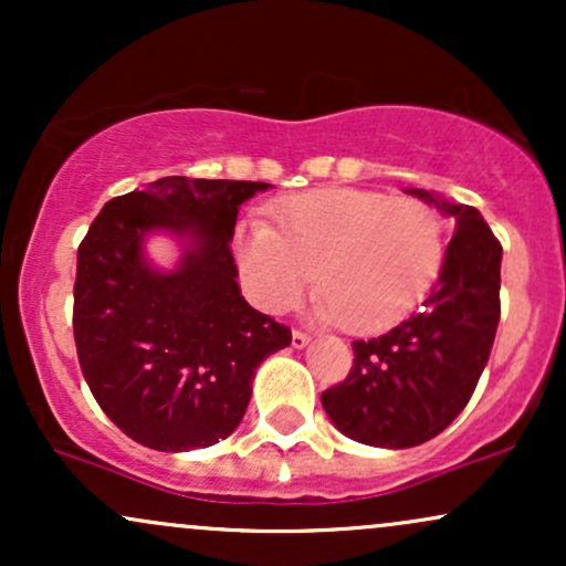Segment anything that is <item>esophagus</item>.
I'll use <instances>...</instances> for the list:
<instances>
[{
  "mask_svg": "<svg viewBox=\"0 0 566 566\" xmlns=\"http://www.w3.org/2000/svg\"><path fill=\"white\" fill-rule=\"evenodd\" d=\"M308 340H311V337L301 333V329H295V333H292V348H305V346H308Z\"/></svg>",
  "mask_w": 566,
  "mask_h": 566,
  "instance_id": "esophagus-1",
  "label": "esophagus"
}]
</instances>
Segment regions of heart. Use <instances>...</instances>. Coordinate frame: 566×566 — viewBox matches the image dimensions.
Returning a JSON list of instances; mask_svg holds the SVG:
<instances>
[{
	"instance_id": "1",
	"label": "heart",
	"mask_w": 566,
	"mask_h": 566,
	"mask_svg": "<svg viewBox=\"0 0 566 566\" xmlns=\"http://www.w3.org/2000/svg\"><path fill=\"white\" fill-rule=\"evenodd\" d=\"M274 229L247 220L233 252L252 301L282 314L319 271L316 314L350 333H382L407 319L437 284L444 229L418 199L361 188H319L271 210Z\"/></svg>"
}]
</instances>
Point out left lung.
Here are the masks:
<instances>
[{
  "mask_svg": "<svg viewBox=\"0 0 566 566\" xmlns=\"http://www.w3.org/2000/svg\"><path fill=\"white\" fill-rule=\"evenodd\" d=\"M407 193L454 220L439 282L423 308L391 333L354 343L348 378L322 394V407L348 439L386 450L418 447L469 405L500 322L503 247L469 205L423 188Z\"/></svg>",
  "mask_w": 566,
  "mask_h": 566,
  "instance_id": "8db88e82",
  "label": "left lung"
}]
</instances>
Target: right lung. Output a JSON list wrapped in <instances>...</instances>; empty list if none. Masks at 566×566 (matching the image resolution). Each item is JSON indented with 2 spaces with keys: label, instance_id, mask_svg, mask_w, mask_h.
<instances>
[{
  "label": "right lung",
  "instance_id": "right-lung-1",
  "mask_svg": "<svg viewBox=\"0 0 566 566\" xmlns=\"http://www.w3.org/2000/svg\"><path fill=\"white\" fill-rule=\"evenodd\" d=\"M269 184L159 178L106 201L82 239L74 340L90 391L143 447L188 452L242 423L255 369L290 346V327L252 308L231 255L239 207ZM170 232L185 252L172 272L145 258Z\"/></svg>",
  "mask_w": 566,
  "mask_h": 566
}]
</instances>
